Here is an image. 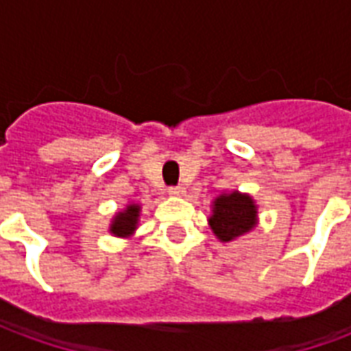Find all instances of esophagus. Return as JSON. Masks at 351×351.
Instances as JSON below:
<instances>
[{"label":"esophagus","mask_w":351,"mask_h":351,"mask_svg":"<svg viewBox=\"0 0 351 351\" xmlns=\"http://www.w3.org/2000/svg\"><path fill=\"white\" fill-rule=\"evenodd\" d=\"M169 193H171L173 197H182V195H186V188H184V186H176V188H171Z\"/></svg>","instance_id":"obj_1"}]
</instances>
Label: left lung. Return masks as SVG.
<instances>
[{
    "mask_svg": "<svg viewBox=\"0 0 351 351\" xmlns=\"http://www.w3.org/2000/svg\"><path fill=\"white\" fill-rule=\"evenodd\" d=\"M258 205L250 193L239 190L220 193L213 201L208 226L220 243H233L258 228Z\"/></svg>",
    "mask_w": 351,
    "mask_h": 351,
    "instance_id": "1",
    "label": "left lung"
}]
</instances>
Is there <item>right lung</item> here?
Listing matches in <instances>:
<instances>
[{
	"label": "right lung",
	"instance_id": "obj_1",
	"mask_svg": "<svg viewBox=\"0 0 351 351\" xmlns=\"http://www.w3.org/2000/svg\"><path fill=\"white\" fill-rule=\"evenodd\" d=\"M138 220H141V205L128 203L122 210H118L112 216L108 231H110V235L120 237V239H130L137 231Z\"/></svg>",
	"mask_w": 351,
	"mask_h": 351
}]
</instances>
